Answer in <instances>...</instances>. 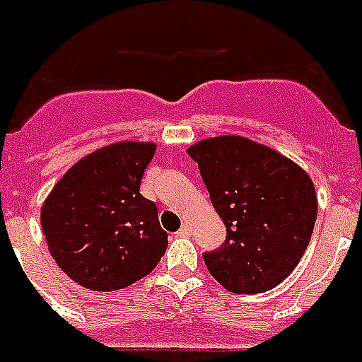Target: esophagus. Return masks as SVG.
Wrapping results in <instances>:
<instances>
[{
  "label": "esophagus",
  "mask_w": 362,
  "mask_h": 362,
  "mask_svg": "<svg viewBox=\"0 0 362 362\" xmlns=\"http://www.w3.org/2000/svg\"><path fill=\"white\" fill-rule=\"evenodd\" d=\"M177 233L181 237H190V235H192V226H190L189 222H185L183 226H181V230H179Z\"/></svg>",
  "instance_id": "obj_1"
}]
</instances>
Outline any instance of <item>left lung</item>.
Masks as SVG:
<instances>
[{
    "instance_id": "obj_1",
    "label": "left lung",
    "mask_w": 362,
    "mask_h": 362,
    "mask_svg": "<svg viewBox=\"0 0 362 362\" xmlns=\"http://www.w3.org/2000/svg\"><path fill=\"white\" fill-rule=\"evenodd\" d=\"M198 163L226 243L204 254L211 276L231 293H263L297 267L317 215L310 175L273 147L237 134L187 149Z\"/></svg>"
}]
</instances>
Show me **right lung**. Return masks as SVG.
Segmentation results:
<instances>
[{"instance_id": "add662e5", "label": "right lung", "mask_w": 362, "mask_h": 362, "mask_svg": "<svg viewBox=\"0 0 362 362\" xmlns=\"http://www.w3.org/2000/svg\"><path fill=\"white\" fill-rule=\"evenodd\" d=\"M153 141H115L82 157L40 207L52 258L76 284L115 291L151 273L166 252L157 205L140 194Z\"/></svg>"}]
</instances>
